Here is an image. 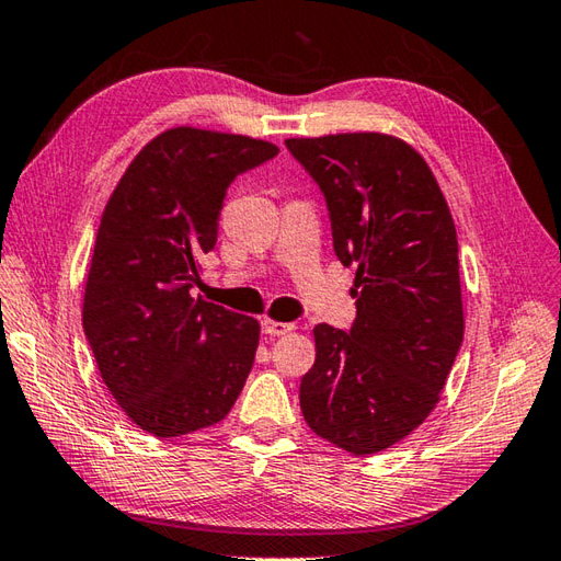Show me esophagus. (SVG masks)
<instances>
[{
    "instance_id": "esophagus-1",
    "label": "esophagus",
    "mask_w": 561,
    "mask_h": 561,
    "mask_svg": "<svg viewBox=\"0 0 561 561\" xmlns=\"http://www.w3.org/2000/svg\"><path fill=\"white\" fill-rule=\"evenodd\" d=\"M261 331L266 335H285L295 331V323H285V321H273V319H264L261 321Z\"/></svg>"
}]
</instances>
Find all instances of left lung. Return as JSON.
<instances>
[{
	"label": "left lung",
	"instance_id": "1",
	"mask_svg": "<svg viewBox=\"0 0 561 561\" xmlns=\"http://www.w3.org/2000/svg\"><path fill=\"white\" fill-rule=\"evenodd\" d=\"M285 146L327 196L335 256L357 268L353 329L314 327L302 415L339 449L377 454L425 422L463 343L451 210L425 158L398 136H300Z\"/></svg>",
	"mask_w": 561,
	"mask_h": 561
}]
</instances>
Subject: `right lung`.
Segmentation results:
<instances>
[{
  "label": "right lung",
  "mask_w": 561,
  "mask_h": 561,
  "mask_svg": "<svg viewBox=\"0 0 561 561\" xmlns=\"http://www.w3.org/2000/svg\"><path fill=\"white\" fill-rule=\"evenodd\" d=\"M278 146L172 127L148 141L107 198L83 295V331L112 398L156 437L230 413L252 371L259 321L192 297L216 247L230 182Z\"/></svg>",
  "instance_id": "obj_1"
}]
</instances>
